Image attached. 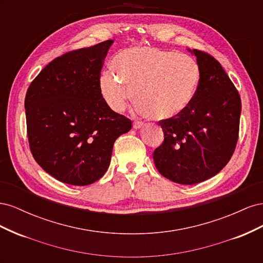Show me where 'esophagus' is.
<instances>
[{"label": "esophagus", "instance_id": "obj_1", "mask_svg": "<svg viewBox=\"0 0 263 263\" xmlns=\"http://www.w3.org/2000/svg\"><path fill=\"white\" fill-rule=\"evenodd\" d=\"M144 123L142 122H134V124H133V127L135 129H140V128H142V127H144Z\"/></svg>", "mask_w": 263, "mask_h": 263}]
</instances>
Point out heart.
Returning <instances> with one entry per match:
<instances>
[{
  "label": "heart",
  "instance_id": "b5f03b06",
  "mask_svg": "<svg viewBox=\"0 0 263 263\" xmlns=\"http://www.w3.org/2000/svg\"><path fill=\"white\" fill-rule=\"evenodd\" d=\"M113 67L116 74L101 72L99 90L116 113L126 108L133 92L140 113L156 121L174 118L191 105L200 85V66L185 53L133 47L116 55Z\"/></svg>",
  "mask_w": 263,
  "mask_h": 263
}]
</instances>
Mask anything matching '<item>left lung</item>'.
I'll use <instances>...</instances> for the list:
<instances>
[{"mask_svg": "<svg viewBox=\"0 0 263 263\" xmlns=\"http://www.w3.org/2000/svg\"><path fill=\"white\" fill-rule=\"evenodd\" d=\"M201 69L200 85L181 115L159 125L164 140L154 153L158 171L179 184H196L216 174L232 158L239 133L241 101L220 63L190 50Z\"/></svg>", "mask_w": 263, "mask_h": 263, "instance_id": "left-lung-1", "label": "left lung"}]
</instances>
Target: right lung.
I'll return each instance as SVG.
<instances>
[{
  "mask_svg": "<svg viewBox=\"0 0 263 263\" xmlns=\"http://www.w3.org/2000/svg\"><path fill=\"white\" fill-rule=\"evenodd\" d=\"M114 41L53 59L30 83L26 123L30 151L63 183L89 185L108 169L115 140L132 128L101 97L99 77Z\"/></svg>",
  "mask_w": 263,
  "mask_h": 263,
  "instance_id": "add662e5",
  "label": "right lung"
}]
</instances>
